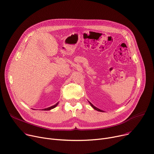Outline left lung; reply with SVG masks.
<instances>
[{"label": "left lung", "mask_w": 154, "mask_h": 154, "mask_svg": "<svg viewBox=\"0 0 154 154\" xmlns=\"http://www.w3.org/2000/svg\"><path fill=\"white\" fill-rule=\"evenodd\" d=\"M89 102V103L90 104V105L92 106V107H93V108H94L95 109H96V110H97V111H100V112H104L103 111H102V110H101V109H98V108H97V107H95V106H94L93 105H92L91 103H90V101H88Z\"/></svg>", "instance_id": "obj_1"}]
</instances>
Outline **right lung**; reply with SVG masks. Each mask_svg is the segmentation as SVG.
<instances>
[{
    "mask_svg": "<svg viewBox=\"0 0 154 154\" xmlns=\"http://www.w3.org/2000/svg\"><path fill=\"white\" fill-rule=\"evenodd\" d=\"M58 103H59V102H57V103L56 104H55L54 105H53V106H50V107H49V108L43 109L42 110H44V111H48V110H50V109H53V108H54L58 105Z\"/></svg>",
    "mask_w": 154,
    "mask_h": 154,
    "instance_id": "add662e5",
    "label": "right lung"
}]
</instances>
